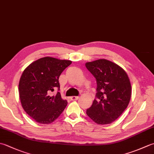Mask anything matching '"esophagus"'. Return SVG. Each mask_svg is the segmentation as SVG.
<instances>
[{"label": "esophagus", "mask_w": 154, "mask_h": 154, "mask_svg": "<svg viewBox=\"0 0 154 154\" xmlns=\"http://www.w3.org/2000/svg\"><path fill=\"white\" fill-rule=\"evenodd\" d=\"M79 96H72V97H70V99L72 100H75L79 99Z\"/></svg>", "instance_id": "esophagus-1"}]
</instances>
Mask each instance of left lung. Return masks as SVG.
Here are the masks:
<instances>
[{"instance_id": "8db88e82", "label": "left lung", "mask_w": 154, "mask_h": 154, "mask_svg": "<svg viewBox=\"0 0 154 154\" xmlns=\"http://www.w3.org/2000/svg\"><path fill=\"white\" fill-rule=\"evenodd\" d=\"M85 66L97 83L96 97L87 114L98 124H109L122 114L128 105L132 87L126 72L105 59L87 62Z\"/></svg>"}]
</instances>
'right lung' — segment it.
Segmentation results:
<instances>
[{
	"label": "right lung",
	"mask_w": 154,
	"mask_h": 154,
	"mask_svg": "<svg viewBox=\"0 0 154 154\" xmlns=\"http://www.w3.org/2000/svg\"><path fill=\"white\" fill-rule=\"evenodd\" d=\"M70 60L45 57L32 62L25 69L18 85L20 99L23 109L35 122L49 124L60 116L67 104L60 92L59 77Z\"/></svg>",
	"instance_id": "obj_1"
}]
</instances>
